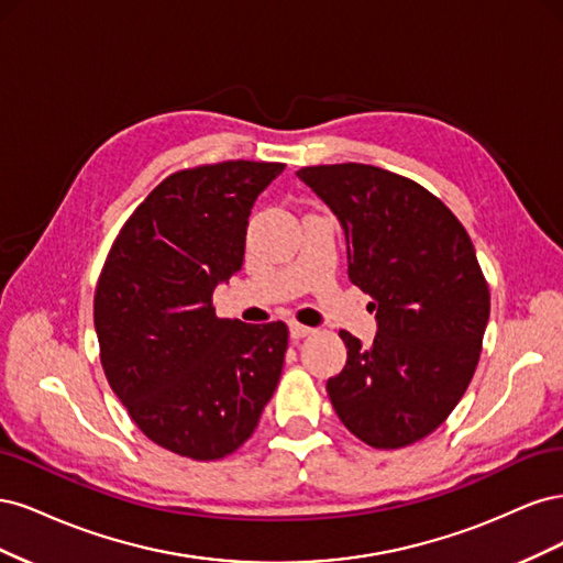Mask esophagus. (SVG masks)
I'll list each match as a JSON object with an SVG mask.
<instances>
[{
	"label": "esophagus",
	"instance_id": "34e87169",
	"mask_svg": "<svg viewBox=\"0 0 563 563\" xmlns=\"http://www.w3.org/2000/svg\"><path fill=\"white\" fill-rule=\"evenodd\" d=\"M288 331H291V338H296V340L312 333V329L305 327V323H300V321H291V323H288Z\"/></svg>",
	"mask_w": 563,
	"mask_h": 563
}]
</instances>
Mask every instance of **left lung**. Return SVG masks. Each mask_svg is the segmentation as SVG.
<instances>
[{"mask_svg": "<svg viewBox=\"0 0 563 563\" xmlns=\"http://www.w3.org/2000/svg\"><path fill=\"white\" fill-rule=\"evenodd\" d=\"M338 216L347 275L373 298V345L340 331L347 364L327 389L345 428L373 449H401L444 422L479 364L490 312L463 223L411 178L371 164L296 174Z\"/></svg>", "mask_w": 563, "mask_h": 563, "instance_id": "left-lung-1", "label": "left lung"}]
</instances>
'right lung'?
Returning a JSON list of instances; mask_svg holds the SVG:
<instances>
[{"mask_svg": "<svg viewBox=\"0 0 563 563\" xmlns=\"http://www.w3.org/2000/svg\"><path fill=\"white\" fill-rule=\"evenodd\" d=\"M277 162H220L164 178L119 230L100 272V364L139 430L192 460L253 434L284 368V321L218 319L213 288L244 263L253 201Z\"/></svg>", "mask_w": 563, "mask_h": 563, "instance_id": "1", "label": "right lung"}]
</instances>
